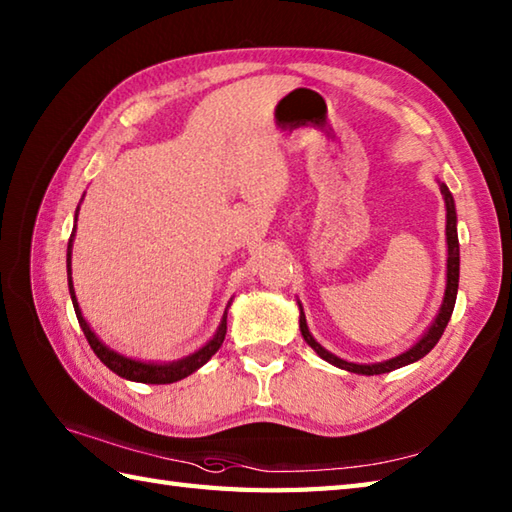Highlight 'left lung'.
I'll return each instance as SVG.
<instances>
[{
    "mask_svg": "<svg viewBox=\"0 0 512 512\" xmlns=\"http://www.w3.org/2000/svg\"><path fill=\"white\" fill-rule=\"evenodd\" d=\"M440 193L444 198V206H447V246H449V257H447V290H444V299H442V306L436 321L429 325V330L422 334V339L411 345L407 352H402L394 358H389V361L383 363H372V365H358V363H347L343 358L334 356L332 352L325 350L321 343L314 341V336L308 330V323H306V314L301 310V303H299V310H301V317H299V330L303 334V339L312 347L314 352H317L323 361H328L336 367L347 369V372H354V374H365V376H374V374H387L391 369H398V367H405L409 363H416L420 361L422 356H427L436 343L440 341V336L444 332V328L449 325V319L453 314V306H455V297H458V281H460V242H458V215H455V202H453V195L447 189V184H440Z\"/></svg>",
    "mask_w": 512,
    "mask_h": 512,
    "instance_id": "obj_1",
    "label": "left lung"
}]
</instances>
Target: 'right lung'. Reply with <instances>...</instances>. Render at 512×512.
Listing matches in <instances>:
<instances>
[{"mask_svg":"<svg viewBox=\"0 0 512 512\" xmlns=\"http://www.w3.org/2000/svg\"><path fill=\"white\" fill-rule=\"evenodd\" d=\"M74 220H76V215H74ZM74 231H76V224L72 228V235H70V242H68V286H70L72 306H74L76 319H79V325H81V330L85 334V339H88L94 354L99 356L101 363L110 367L114 374H118L121 378H127V380H134V383L169 385V383H176V380H182V378H187L189 374H193L195 369H200L217 350H220V345L224 343V336H226V312H224V317H222L220 328H217V332L213 334V339L206 343L204 347H200L198 352L184 356V358H180V361H173V363H143V361H134V358H127L123 354L110 350V347H107L99 339V336L92 332L88 321L83 319L81 308H79V301H76V295H74V286H72V242H74Z\"/></svg>","mask_w":512,"mask_h":512,"instance_id":"obj_1","label":"right lung"}]
</instances>
